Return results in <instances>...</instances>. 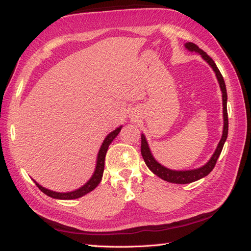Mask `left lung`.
<instances>
[{"instance_id":"1","label":"left lung","mask_w":251,"mask_h":251,"mask_svg":"<svg viewBox=\"0 0 251 251\" xmlns=\"http://www.w3.org/2000/svg\"><path fill=\"white\" fill-rule=\"evenodd\" d=\"M186 49L192 50V52H197L202 56V58L209 64L212 70L215 71L216 76H217V79L220 85V90L223 92V106H224V130H223V136L222 139L218 144L217 148L214 152V155L211 156L210 160L205 165L198 169H194V171H171L166 167L161 166L159 163H157L155 160L154 157H152L150 147H148V144L146 142L145 136L142 134V145H141V151H142V156L145 163L147 165V167L151 169V171L155 174L156 176H158L161 179L166 180L168 182H174V184H189V182L196 181L201 178L207 176L212 169H214L216 163H217V159L220 155V152L223 151L224 144L227 139V135H228V113H227V91H226V85H225V80L222 73H220L217 65L215 64V62L212 61V58L210 56L203 52L201 49H199L196 44L192 43V42H188V43L185 44Z\"/></svg>"}]
</instances>
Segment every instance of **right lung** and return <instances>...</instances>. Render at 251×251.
I'll list each match as a JSON object with an SVG mask.
<instances>
[{
	"instance_id": "1",
	"label": "right lung",
	"mask_w": 251,
	"mask_h": 251,
	"mask_svg": "<svg viewBox=\"0 0 251 251\" xmlns=\"http://www.w3.org/2000/svg\"><path fill=\"white\" fill-rule=\"evenodd\" d=\"M122 129V126L118 127L115 130H113L112 133L107 135V137L105 138V141L103 142V145L100 146V150L99 151V156H97V163H96V168L95 172L93 174V176L90 180H88L86 184H85L83 187L74 190V192H70V193H56V192H52V190H49L42 187L41 185L35 182L36 186L39 187V189L41 192H43L45 195L48 196L55 198V199H76L84 196V195L88 194L92 192L93 189H95L97 185L100 184L101 180V177H103V173H104V164H105V156L106 152H107L108 147L110 145V143L113 142V139L116 137Z\"/></svg>"
}]
</instances>
